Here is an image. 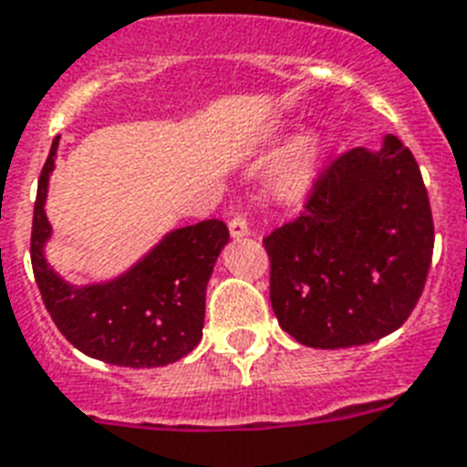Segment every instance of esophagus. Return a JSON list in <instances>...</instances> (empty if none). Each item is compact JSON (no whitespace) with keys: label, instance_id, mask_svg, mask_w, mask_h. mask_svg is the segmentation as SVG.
Wrapping results in <instances>:
<instances>
[{"label":"esophagus","instance_id":"esophagus-1","mask_svg":"<svg viewBox=\"0 0 467 467\" xmlns=\"http://www.w3.org/2000/svg\"><path fill=\"white\" fill-rule=\"evenodd\" d=\"M230 234L237 237V240L249 234V223H246L244 215H234L233 221H230Z\"/></svg>","mask_w":467,"mask_h":467}]
</instances>
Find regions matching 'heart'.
<instances>
[{
	"label": "heart",
	"instance_id": "heart-1",
	"mask_svg": "<svg viewBox=\"0 0 467 467\" xmlns=\"http://www.w3.org/2000/svg\"><path fill=\"white\" fill-rule=\"evenodd\" d=\"M321 158V143L317 139H299L290 150L278 161L273 170L271 184L275 194L283 199H295V196L305 194L309 184H312L317 168H319Z\"/></svg>",
	"mask_w": 467,
	"mask_h": 467
}]
</instances>
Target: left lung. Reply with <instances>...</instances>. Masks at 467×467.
I'll return each instance as SVG.
<instances>
[{
    "label": "left lung",
    "mask_w": 467,
    "mask_h": 467,
    "mask_svg": "<svg viewBox=\"0 0 467 467\" xmlns=\"http://www.w3.org/2000/svg\"><path fill=\"white\" fill-rule=\"evenodd\" d=\"M283 331L321 350L365 345L410 317L427 283L434 223L418 161L400 139L352 148L314 180L305 211L266 240Z\"/></svg>",
    "instance_id": "1"
}]
</instances>
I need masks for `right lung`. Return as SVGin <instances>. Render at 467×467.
<instances>
[{
  "mask_svg": "<svg viewBox=\"0 0 467 467\" xmlns=\"http://www.w3.org/2000/svg\"><path fill=\"white\" fill-rule=\"evenodd\" d=\"M59 136L37 180L30 264L45 309L74 348L119 367H165L194 350L203 336L206 285L230 240L223 221H203L165 234L119 278L74 287L45 261L52 234L45 199Z\"/></svg>",
  "mask_w": 467,
  "mask_h": 467,
  "instance_id": "obj_1",
  "label": "right lung"
}]
</instances>
